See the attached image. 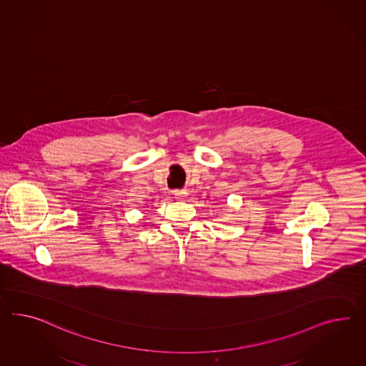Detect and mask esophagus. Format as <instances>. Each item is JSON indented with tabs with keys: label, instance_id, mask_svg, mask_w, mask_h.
Returning a JSON list of instances; mask_svg holds the SVG:
<instances>
[{
	"label": "esophagus",
	"instance_id": "obj_1",
	"mask_svg": "<svg viewBox=\"0 0 366 366\" xmlns=\"http://www.w3.org/2000/svg\"><path fill=\"white\" fill-rule=\"evenodd\" d=\"M174 195L177 199H183V197H187V191H184V189H177V191H174Z\"/></svg>",
	"mask_w": 366,
	"mask_h": 366
}]
</instances>
